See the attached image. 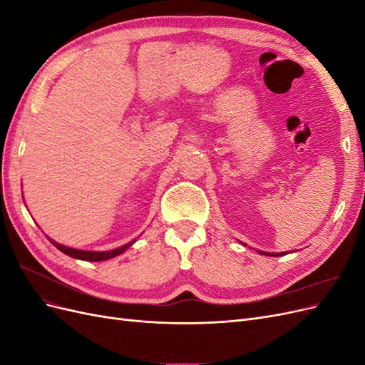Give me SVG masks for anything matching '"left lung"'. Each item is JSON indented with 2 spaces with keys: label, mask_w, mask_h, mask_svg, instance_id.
<instances>
[{
  "label": "left lung",
  "mask_w": 365,
  "mask_h": 365,
  "mask_svg": "<svg viewBox=\"0 0 365 365\" xmlns=\"http://www.w3.org/2000/svg\"><path fill=\"white\" fill-rule=\"evenodd\" d=\"M259 252L263 254V256H272V257H280L286 254V252H264V251H259Z\"/></svg>",
  "instance_id": "obj_1"
}]
</instances>
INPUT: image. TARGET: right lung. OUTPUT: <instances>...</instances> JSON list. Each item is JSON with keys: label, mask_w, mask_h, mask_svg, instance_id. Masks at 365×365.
Wrapping results in <instances>:
<instances>
[{"label": "right lung", "mask_w": 365, "mask_h": 365, "mask_svg": "<svg viewBox=\"0 0 365 365\" xmlns=\"http://www.w3.org/2000/svg\"><path fill=\"white\" fill-rule=\"evenodd\" d=\"M48 240L59 251H62L63 254H67V256L74 257V259H79V260H86V262H102V260L117 257V256H120L121 252H125L135 242V240H132V242H129V244H125L123 247H118V248L111 250V251H86V250H76V248L65 247L62 244H58L56 240H53L50 237H48Z\"/></svg>", "instance_id": "obj_1"}]
</instances>
